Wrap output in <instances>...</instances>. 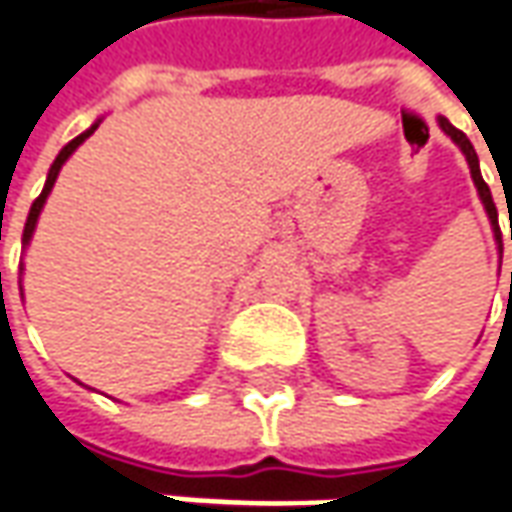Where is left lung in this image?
I'll use <instances>...</instances> for the list:
<instances>
[{"label": "left lung", "mask_w": 512, "mask_h": 512, "mask_svg": "<svg viewBox=\"0 0 512 512\" xmlns=\"http://www.w3.org/2000/svg\"><path fill=\"white\" fill-rule=\"evenodd\" d=\"M437 125L443 128V134L446 137H451V142L457 145L462 151V156H465V162H468V168H471V179H474V187L476 193H479V201H482V207H485V212H488L490 218V229H493V238H496V243H499V252H502V232H499V212H496V204H493V196H490V187L485 184V179H482V170H479V156H476L474 145H471V139L462 134L460 128H454V125L448 123L446 117H437ZM512 238V235H510ZM512 280V274H510Z\"/></svg>", "instance_id": "8db88e82"}]
</instances>
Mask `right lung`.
Returning a JSON list of instances; mask_svg holds the SVG:
<instances>
[{
  "label": "right lung",
  "mask_w": 512,
  "mask_h": 512,
  "mask_svg": "<svg viewBox=\"0 0 512 512\" xmlns=\"http://www.w3.org/2000/svg\"><path fill=\"white\" fill-rule=\"evenodd\" d=\"M103 120V117H100ZM100 120H95V123L89 125L83 134H78V137L72 139V142H66L64 148H61V154L55 156V162L50 165V173H47V182H44V190H41V196L33 201V207H30V215H27V224H24V235H22V249H27L30 246V241H33V232H36V224H38V215H41V210H44V204H47V196L52 193V184H55V179H58V173H61V168L66 165V159L78 151V145H83L86 139L92 137L97 131V125H100ZM22 271H24V263H22Z\"/></svg>",
  "instance_id": "1"
}]
</instances>
